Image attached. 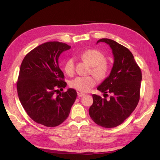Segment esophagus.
Listing matches in <instances>:
<instances>
[{
    "label": "esophagus",
    "mask_w": 160,
    "mask_h": 160,
    "mask_svg": "<svg viewBox=\"0 0 160 160\" xmlns=\"http://www.w3.org/2000/svg\"><path fill=\"white\" fill-rule=\"evenodd\" d=\"M77 95H78V97H83V96H84V95H85V93H82V92H78V93H77Z\"/></svg>",
    "instance_id": "34e87169"
}]
</instances>
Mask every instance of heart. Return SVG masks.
Here are the masks:
<instances>
[{"instance_id": "obj_1", "label": "heart", "mask_w": 160, "mask_h": 160, "mask_svg": "<svg viewBox=\"0 0 160 160\" xmlns=\"http://www.w3.org/2000/svg\"><path fill=\"white\" fill-rule=\"evenodd\" d=\"M83 60L86 62L91 67V73L95 77L102 80L105 79L110 71V66L104 60V55L98 50L91 49L81 54ZM64 72L69 76H71L74 72V61L73 58H69L66 61L63 66ZM96 83L95 78L92 76L78 77L70 82L71 88L81 92H88Z\"/></svg>"}]
</instances>
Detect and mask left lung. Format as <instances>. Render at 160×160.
<instances>
[{
  "mask_svg": "<svg viewBox=\"0 0 160 160\" xmlns=\"http://www.w3.org/2000/svg\"><path fill=\"white\" fill-rule=\"evenodd\" d=\"M104 42L112 50L113 64L110 75L98 86L104 95L111 93L110 100L93 95V103L89 113L96 124L113 128L122 124L135 110L139 100L142 74L132 52L117 42L107 38Z\"/></svg>",
  "mask_w": 160,
  "mask_h": 160,
  "instance_id": "left-lung-1",
  "label": "left lung"
}]
</instances>
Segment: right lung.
<instances>
[{
    "label": "right lung",
    "instance_id": "obj_1",
    "mask_svg": "<svg viewBox=\"0 0 160 160\" xmlns=\"http://www.w3.org/2000/svg\"><path fill=\"white\" fill-rule=\"evenodd\" d=\"M71 46L49 41L32 50L21 65L17 82L20 102L30 118L47 127L60 125L68 117L77 93L67 86L58 65L60 54Z\"/></svg>",
    "mask_w": 160,
    "mask_h": 160
}]
</instances>
